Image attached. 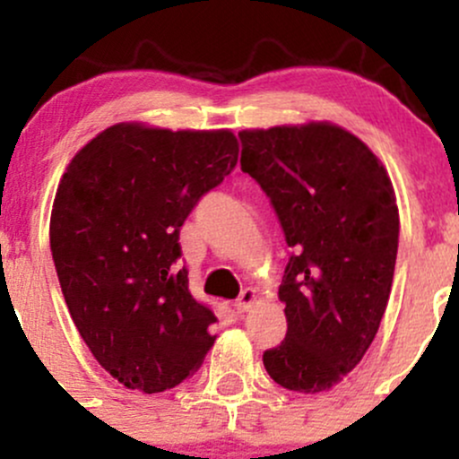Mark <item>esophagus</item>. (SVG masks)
<instances>
[{
	"instance_id": "1",
	"label": "esophagus",
	"mask_w": 459,
	"mask_h": 459,
	"mask_svg": "<svg viewBox=\"0 0 459 459\" xmlns=\"http://www.w3.org/2000/svg\"><path fill=\"white\" fill-rule=\"evenodd\" d=\"M255 298H256V293L252 291V289H244V291H241V296L235 299V310L237 313H246L247 308L252 307V304H255Z\"/></svg>"
}]
</instances>
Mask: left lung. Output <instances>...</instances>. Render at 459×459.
<instances>
[{"instance_id":"1","label":"left lung","mask_w":459,"mask_h":459,"mask_svg":"<svg viewBox=\"0 0 459 459\" xmlns=\"http://www.w3.org/2000/svg\"><path fill=\"white\" fill-rule=\"evenodd\" d=\"M239 140L241 170L270 198L293 247L278 289L287 334L263 351V365L289 391H328L362 360L391 296V178L365 142L330 123L241 131Z\"/></svg>"}]
</instances>
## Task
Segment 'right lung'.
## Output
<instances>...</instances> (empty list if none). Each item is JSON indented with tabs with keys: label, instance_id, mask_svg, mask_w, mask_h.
Listing matches in <instances>:
<instances>
[{
	"label": "right lung",
	"instance_id": "add662e5",
	"mask_svg": "<svg viewBox=\"0 0 459 459\" xmlns=\"http://www.w3.org/2000/svg\"><path fill=\"white\" fill-rule=\"evenodd\" d=\"M230 131L120 123L68 163L49 241L68 313L123 386L175 388L213 347L215 315L178 267L181 226L237 166Z\"/></svg>",
	"mask_w": 459,
	"mask_h": 459
}]
</instances>
